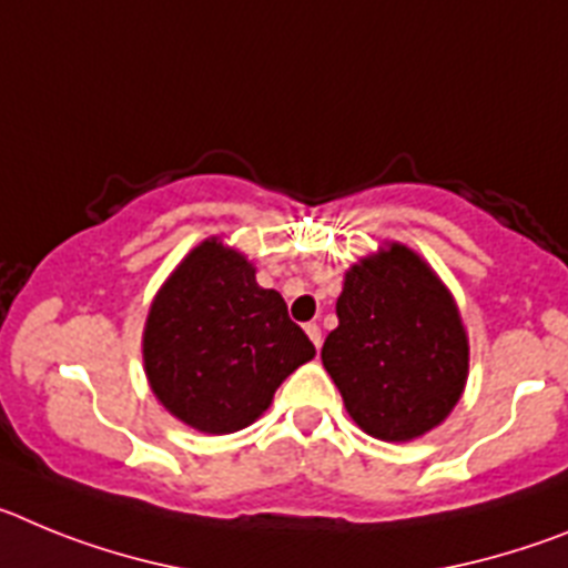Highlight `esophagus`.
I'll use <instances>...</instances> for the list:
<instances>
[{
    "label": "esophagus",
    "instance_id": "esophagus-1",
    "mask_svg": "<svg viewBox=\"0 0 568 568\" xmlns=\"http://www.w3.org/2000/svg\"><path fill=\"white\" fill-rule=\"evenodd\" d=\"M304 333L310 335V341H313V344H315V349H321V341H324V338H321V327H318V324H307V327H304Z\"/></svg>",
    "mask_w": 568,
    "mask_h": 568
}]
</instances>
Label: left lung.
<instances>
[{"mask_svg": "<svg viewBox=\"0 0 568 568\" xmlns=\"http://www.w3.org/2000/svg\"><path fill=\"white\" fill-rule=\"evenodd\" d=\"M321 361L366 435L415 440L444 424L469 378V335L444 281L389 241L344 273Z\"/></svg>", "mask_w": 568, "mask_h": 568, "instance_id": "left-lung-1", "label": "left lung"}]
</instances>
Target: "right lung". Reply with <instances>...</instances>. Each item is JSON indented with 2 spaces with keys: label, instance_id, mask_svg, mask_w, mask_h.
Segmentation results:
<instances>
[{
  "label": "right lung",
  "instance_id": "obj_1",
  "mask_svg": "<svg viewBox=\"0 0 568 568\" xmlns=\"http://www.w3.org/2000/svg\"><path fill=\"white\" fill-rule=\"evenodd\" d=\"M142 358L150 389L173 418L230 435L267 413L315 346L290 321L281 293L258 287L253 261L213 235L153 295Z\"/></svg>",
  "mask_w": 568,
  "mask_h": 568
}]
</instances>
